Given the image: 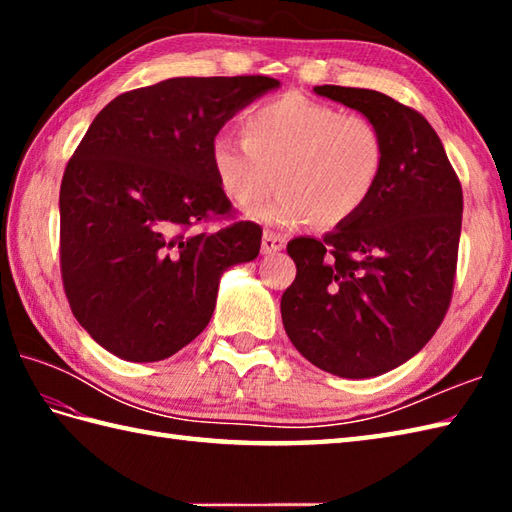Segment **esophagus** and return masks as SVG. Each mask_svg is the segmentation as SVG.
<instances>
[{
    "mask_svg": "<svg viewBox=\"0 0 512 512\" xmlns=\"http://www.w3.org/2000/svg\"><path fill=\"white\" fill-rule=\"evenodd\" d=\"M286 242H288V239L284 235H277V233L266 231L264 237H262V253L264 255L279 253V250L286 248Z\"/></svg>",
    "mask_w": 512,
    "mask_h": 512,
    "instance_id": "34e87169",
    "label": "esophagus"
}]
</instances>
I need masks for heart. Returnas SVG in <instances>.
<instances>
[{"instance_id":"obj_1","label":"heart","mask_w":512,"mask_h":512,"mask_svg":"<svg viewBox=\"0 0 512 512\" xmlns=\"http://www.w3.org/2000/svg\"><path fill=\"white\" fill-rule=\"evenodd\" d=\"M244 140L217 134L209 160L231 202L253 209L281 187L257 215L275 226L317 217L336 226L363 209L385 162L378 127L361 114L288 92L253 107L242 118Z\"/></svg>"}]
</instances>
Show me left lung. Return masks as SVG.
I'll list each match as a JSON object with an SVG mask.
<instances>
[{
    "label": "left lung",
    "mask_w": 512,
    "mask_h": 512,
    "mask_svg": "<svg viewBox=\"0 0 512 512\" xmlns=\"http://www.w3.org/2000/svg\"><path fill=\"white\" fill-rule=\"evenodd\" d=\"M369 118L385 145L374 193L352 220L288 244L297 277L281 297L292 345L323 372L374 378L416 356L447 314L462 187L427 118L387 94L317 85Z\"/></svg>",
    "instance_id": "8db88e82"
}]
</instances>
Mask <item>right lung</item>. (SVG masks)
<instances>
[{"label": "right lung", "mask_w": 512, "mask_h": 512, "mask_svg": "<svg viewBox=\"0 0 512 512\" xmlns=\"http://www.w3.org/2000/svg\"><path fill=\"white\" fill-rule=\"evenodd\" d=\"M270 76H176L105 105L61 182V275L72 314L107 352L154 363L209 325L224 270L253 262L262 228L193 226L231 202L209 147L279 88Z\"/></svg>", "instance_id": "1"}]
</instances>
